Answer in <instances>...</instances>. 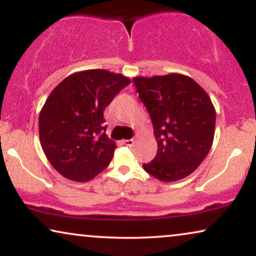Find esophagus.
Wrapping results in <instances>:
<instances>
[{"instance_id":"esophagus-1","label":"esophagus","mask_w":256,"mask_h":256,"mask_svg":"<svg viewBox=\"0 0 256 256\" xmlns=\"http://www.w3.org/2000/svg\"><path fill=\"white\" fill-rule=\"evenodd\" d=\"M122 144L125 145V146H132L134 144V139H125V140L122 142Z\"/></svg>"}]
</instances>
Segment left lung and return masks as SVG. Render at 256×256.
I'll return each instance as SVG.
<instances>
[{"instance_id":"1","label":"left lung","mask_w":256,"mask_h":256,"mask_svg":"<svg viewBox=\"0 0 256 256\" xmlns=\"http://www.w3.org/2000/svg\"><path fill=\"white\" fill-rule=\"evenodd\" d=\"M139 98L151 117L158 151L142 168L160 182L186 178L212 148L216 108L206 91L180 74L134 77Z\"/></svg>"}]
</instances>
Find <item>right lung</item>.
I'll use <instances>...</instances> for the list:
<instances>
[{
  "label": "right lung",
  "instance_id": "add662e5",
  "mask_svg": "<svg viewBox=\"0 0 256 256\" xmlns=\"http://www.w3.org/2000/svg\"><path fill=\"white\" fill-rule=\"evenodd\" d=\"M130 78L108 70L72 74L51 91L38 118L44 154L57 172L88 182L110 164L117 148L105 131L104 111Z\"/></svg>",
  "mask_w": 256,
  "mask_h": 256
}]
</instances>
